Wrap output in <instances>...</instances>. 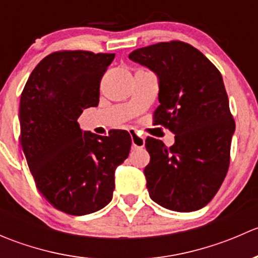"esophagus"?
<instances>
[{
  "label": "esophagus",
  "instance_id": "34e87169",
  "mask_svg": "<svg viewBox=\"0 0 258 258\" xmlns=\"http://www.w3.org/2000/svg\"><path fill=\"white\" fill-rule=\"evenodd\" d=\"M130 135H131L132 147H134V148L144 147V146H145V139L142 136H140V135L137 134V131H135V130H131V131H130Z\"/></svg>",
  "mask_w": 258,
  "mask_h": 258
}]
</instances>
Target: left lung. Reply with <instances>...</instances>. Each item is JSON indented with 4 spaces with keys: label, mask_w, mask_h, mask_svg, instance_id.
Returning <instances> with one entry per match:
<instances>
[{
    "label": "left lung",
    "mask_w": 258,
    "mask_h": 258,
    "mask_svg": "<svg viewBox=\"0 0 258 258\" xmlns=\"http://www.w3.org/2000/svg\"><path fill=\"white\" fill-rule=\"evenodd\" d=\"M128 57L158 76L160 105L153 123L175 135L171 147L153 137L146 139L151 158L144 172L150 197L177 212L202 209L227 175L235 132L221 72L182 41L137 48Z\"/></svg>",
    "instance_id": "8db88e82"
}]
</instances>
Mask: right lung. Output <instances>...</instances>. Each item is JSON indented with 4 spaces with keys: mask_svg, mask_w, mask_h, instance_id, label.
I'll use <instances>...</instances> for the list:
<instances>
[{
    "mask_svg": "<svg viewBox=\"0 0 258 258\" xmlns=\"http://www.w3.org/2000/svg\"><path fill=\"white\" fill-rule=\"evenodd\" d=\"M114 53L56 51L28 77L20 101L21 146L36 187L56 210L82 216L112 200L114 170L128 156L123 130L82 132L77 118L100 101V83Z\"/></svg>",
    "mask_w": 258,
    "mask_h": 258,
    "instance_id": "right-lung-1",
    "label": "right lung"
}]
</instances>
